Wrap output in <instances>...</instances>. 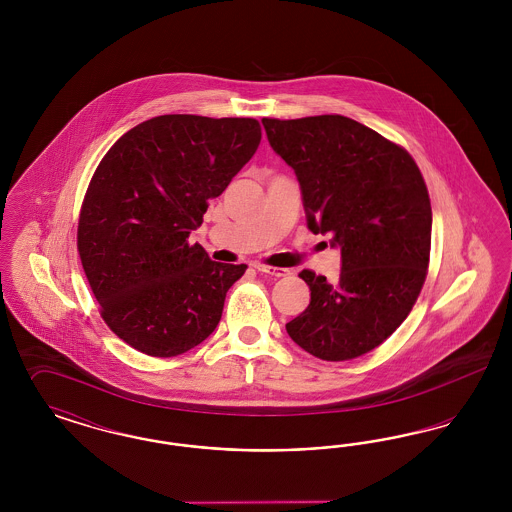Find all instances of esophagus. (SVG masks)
<instances>
[{"instance_id": "esophagus-1", "label": "esophagus", "mask_w": 512, "mask_h": 512, "mask_svg": "<svg viewBox=\"0 0 512 512\" xmlns=\"http://www.w3.org/2000/svg\"><path fill=\"white\" fill-rule=\"evenodd\" d=\"M253 268H255V270H259L261 274L276 276V278H282V276H288V274H290V270H288V268L268 267V265H263V263H253Z\"/></svg>"}]
</instances>
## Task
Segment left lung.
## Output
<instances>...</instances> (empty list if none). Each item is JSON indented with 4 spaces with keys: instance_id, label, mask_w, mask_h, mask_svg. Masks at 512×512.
<instances>
[{
    "instance_id": "8db88e82",
    "label": "left lung",
    "mask_w": 512,
    "mask_h": 512,
    "mask_svg": "<svg viewBox=\"0 0 512 512\" xmlns=\"http://www.w3.org/2000/svg\"><path fill=\"white\" fill-rule=\"evenodd\" d=\"M263 126L299 180L309 230L341 251L338 284L299 272L311 303L286 330L322 361L361 357L401 326L426 280L432 207L424 178L403 147L341 115Z\"/></svg>"
}]
</instances>
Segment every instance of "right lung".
<instances>
[{
  "mask_svg": "<svg viewBox=\"0 0 512 512\" xmlns=\"http://www.w3.org/2000/svg\"><path fill=\"white\" fill-rule=\"evenodd\" d=\"M261 144L255 119L161 115L122 134L92 176L78 253L105 324L151 357L207 340L245 265L188 244Z\"/></svg>",
  "mask_w": 512,
  "mask_h": 512,
  "instance_id": "right-lung-1",
  "label": "right lung"
}]
</instances>
